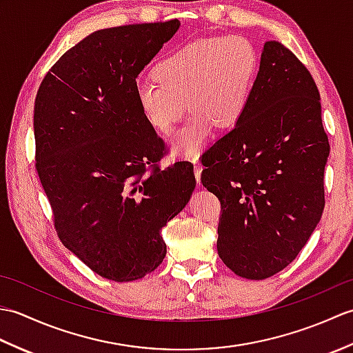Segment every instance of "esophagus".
<instances>
[{
  "label": "esophagus",
  "instance_id": "esophagus-1",
  "mask_svg": "<svg viewBox=\"0 0 353 353\" xmlns=\"http://www.w3.org/2000/svg\"><path fill=\"white\" fill-rule=\"evenodd\" d=\"M194 165H196V167H194V176H196V179H197V183L200 185V176H201V167H200V163H199V156L196 154L194 156Z\"/></svg>",
  "mask_w": 353,
  "mask_h": 353
}]
</instances>
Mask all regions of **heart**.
I'll return each mask as SVG.
<instances>
[{
    "label": "heart",
    "instance_id": "obj_1",
    "mask_svg": "<svg viewBox=\"0 0 353 353\" xmlns=\"http://www.w3.org/2000/svg\"><path fill=\"white\" fill-rule=\"evenodd\" d=\"M259 56L241 36L203 37L170 52L154 77L138 81L137 101L148 124L170 133L190 110L194 115L171 139L174 153L196 154L214 127L234 129L245 117L256 86Z\"/></svg>",
    "mask_w": 353,
    "mask_h": 353
}]
</instances>
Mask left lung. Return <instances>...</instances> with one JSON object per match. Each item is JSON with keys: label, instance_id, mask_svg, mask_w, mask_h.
Masks as SVG:
<instances>
[{"label": "left lung", "instance_id": "8db88e82", "mask_svg": "<svg viewBox=\"0 0 353 353\" xmlns=\"http://www.w3.org/2000/svg\"><path fill=\"white\" fill-rule=\"evenodd\" d=\"M327 156L316 81L287 47L265 42L245 117L201 156L232 272L262 281L296 259L323 214Z\"/></svg>", "mask_w": 353, "mask_h": 353}]
</instances>
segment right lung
Masks as SVG:
<instances>
[{
	"mask_svg": "<svg viewBox=\"0 0 353 353\" xmlns=\"http://www.w3.org/2000/svg\"><path fill=\"white\" fill-rule=\"evenodd\" d=\"M177 19L94 32L52 65L34 100L36 170L66 249L129 282L167 254L162 228L196 188L191 162L159 168L165 144L137 101V77Z\"/></svg>",
	"mask_w": 353,
	"mask_h": 353,
	"instance_id": "add662e5",
	"label": "right lung"
}]
</instances>
